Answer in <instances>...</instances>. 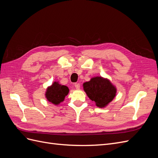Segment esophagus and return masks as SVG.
<instances>
[{
  "instance_id": "1",
  "label": "esophagus",
  "mask_w": 158,
  "mask_h": 158,
  "mask_svg": "<svg viewBox=\"0 0 158 158\" xmlns=\"http://www.w3.org/2000/svg\"><path fill=\"white\" fill-rule=\"evenodd\" d=\"M74 86H75L76 89H79L80 87V85L79 83H75L74 84Z\"/></svg>"
}]
</instances>
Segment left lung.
Returning a JSON list of instances; mask_svg holds the SVG:
<instances>
[{
    "label": "left lung",
    "mask_w": 158,
    "mask_h": 158,
    "mask_svg": "<svg viewBox=\"0 0 158 158\" xmlns=\"http://www.w3.org/2000/svg\"><path fill=\"white\" fill-rule=\"evenodd\" d=\"M83 88L88 97L95 103L96 106H107L116 96L117 88L108 78L95 76L83 84Z\"/></svg>",
    "instance_id": "obj_1"
}]
</instances>
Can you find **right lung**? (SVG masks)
Returning <instances> with one entry per match:
<instances>
[{
	"instance_id": "add662e5",
	"label": "right lung",
	"mask_w": 158,
	"mask_h": 158,
	"mask_svg": "<svg viewBox=\"0 0 158 158\" xmlns=\"http://www.w3.org/2000/svg\"><path fill=\"white\" fill-rule=\"evenodd\" d=\"M69 93V89L66 85H62L59 82H54L47 88L45 95L47 101L58 106L64 101Z\"/></svg>"
}]
</instances>
